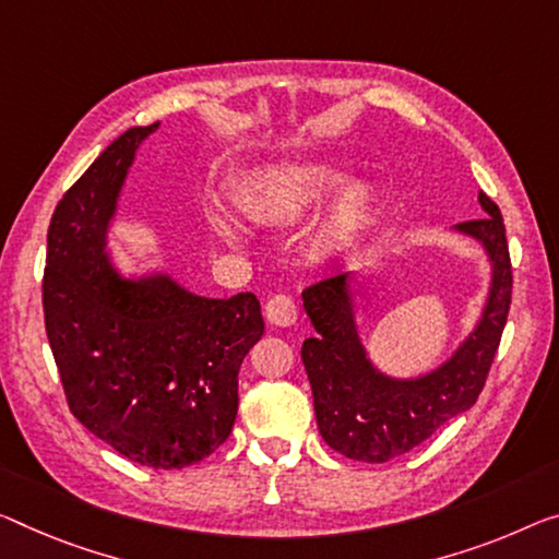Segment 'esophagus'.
<instances>
[{
	"label": "esophagus",
	"mask_w": 559,
	"mask_h": 559,
	"mask_svg": "<svg viewBox=\"0 0 559 559\" xmlns=\"http://www.w3.org/2000/svg\"><path fill=\"white\" fill-rule=\"evenodd\" d=\"M264 314L277 328H289V324L297 322V305L289 295H274L264 307Z\"/></svg>",
	"instance_id": "1"
}]
</instances>
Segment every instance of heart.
Masks as SVG:
<instances>
[{
	"mask_svg": "<svg viewBox=\"0 0 559 559\" xmlns=\"http://www.w3.org/2000/svg\"><path fill=\"white\" fill-rule=\"evenodd\" d=\"M337 169L324 162H299V165H277L264 169L254 179L245 210L262 222H292L312 210L317 202L337 185ZM367 219V197L359 190L342 192L324 214L317 229V247L322 252H337L352 242ZM222 229L229 237L242 235V225L231 214L219 217Z\"/></svg>",
	"mask_w": 559,
	"mask_h": 559,
	"instance_id": "1",
	"label": "heart"
}]
</instances>
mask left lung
Wrapping results in <instances>:
<instances>
[{"label": "left lung", "instance_id": "1", "mask_svg": "<svg viewBox=\"0 0 559 559\" xmlns=\"http://www.w3.org/2000/svg\"><path fill=\"white\" fill-rule=\"evenodd\" d=\"M485 217L457 225L479 239L492 262V287L475 332L435 372L392 380L377 372L359 342L347 274L302 292L317 334L305 340L302 362L312 384L317 427L334 452L359 462H388L409 452L452 417L475 405L500 347L512 302V264L500 207L479 192Z\"/></svg>", "mask_w": 559, "mask_h": 559}]
</instances>
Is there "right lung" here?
<instances>
[{"label": "right lung", "mask_w": 559, "mask_h": 559, "mask_svg": "<svg viewBox=\"0 0 559 559\" xmlns=\"http://www.w3.org/2000/svg\"><path fill=\"white\" fill-rule=\"evenodd\" d=\"M132 127L59 200L41 282L47 340L72 415L144 467L210 457L237 417V374L264 334L260 299L192 295L165 274L124 280L105 254L127 169L144 136Z\"/></svg>", "instance_id": "1"}]
</instances>
